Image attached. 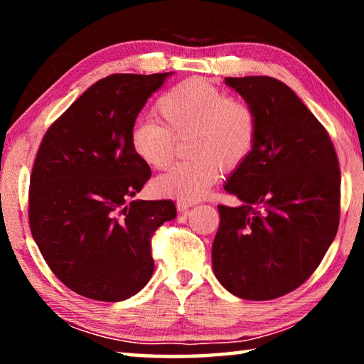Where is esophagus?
<instances>
[{
	"label": "esophagus",
	"instance_id": "34e87169",
	"mask_svg": "<svg viewBox=\"0 0 364 364\" xmlns=\"http://www.w3.org/2000/svg\"><path fill=\"white\" fill-rule=\"evenodd\" d=\"M193 205H194L193 202H188V200H178L176 202V208H178V212H180V213L188 212Z\"/></svg>",
	"mask_w": 364,
	"mask_h": 364
}]
</instances>
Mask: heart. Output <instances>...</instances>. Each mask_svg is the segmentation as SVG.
I'll return each mask as SVG.
<instances>
[{"label":"heart","instance_id":"b5f03b06","mask_svg":"<svg viewBox=\"0 0 364 364\" xmlns=\"http://www.w3.org/2000/svg\"><path fill=\"white\" fill-rule=\"evenodd\" d=\"M161 123L134 122L128 134L132 152L152 168H164L173 156V136L189 132L188 154L156 178L160 196L181 200L204 197L218 180L221 165L234 170L254 149L257 119L244 101L226 97L204 78H189L171 86L156 102Z\"/></svg>","mask_w":364,"mask_h":364}]
</instances>
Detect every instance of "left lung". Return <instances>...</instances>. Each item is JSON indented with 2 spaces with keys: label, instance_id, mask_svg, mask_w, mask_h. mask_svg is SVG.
Masks as SVG:
<instances>
[{
  "label": "left lung",
  "instance_id": "1",
  "mask_svg": "<svg viewBox=\"0 0 364 364\" xmlns=\"http://www.w3.org/2000/svg\"><path fill=\"white\" fill-rule=\"evenodd\" d=\"M257 119L249 157L225 189L242 202L218 205L213 273L245 300H271L310 278L334 241L341 170L328 132L300 97L271 77L225 78Z\"/></svg>",
  "mask_w": 364,
  "mask_h": 364
}]
</instances>
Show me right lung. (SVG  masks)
<instances>
[{
    "mask_svg": "<svg viewBox=\"0 0 364 364\" xmlns=\"http://www.w3.org/2000/svg\"><path fill=\"white\" fill-rule=\"evenodd\" d=\"M173 72L114 73L49 127L28 193L30 230L48 267L83 297L120 301L154 273L151 237L176 217L171 200H133L151 178L128 134Z\"/></svg>",
    "mask_w": 364,
    "mask_h": 364,
    "instance_id": "right-lung-1",
    "label": "right lung"
}]
</instances>
